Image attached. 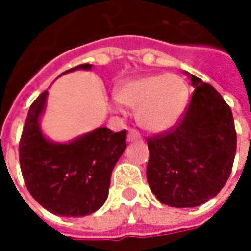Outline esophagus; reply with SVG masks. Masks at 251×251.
I'll return each mask as SVG.
<instances>
[{
	"mask_svg": "<svg viewBox=\"0 0 251 251\" xmlns=\"http://www.w3.org/2000/svg\"><path fill=\"white\" fill-rule=\"evenodd\" d=\"M140 140H141V134L134 129H130L127 133V141H140Z\"/></svg>",
	"mask_w": 251,
	"mask_h": 251,
	"instance_id": "34e87169",
	"label": "esophagus"
}]
</instances>
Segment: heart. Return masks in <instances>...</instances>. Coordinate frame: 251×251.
<instances>
[{"label": "heart", "mask_w": 251, "mask_h": 251, "mask_svg": "<svg viewBox=\"0 0 251 251\" xmlns=\"http://www.w3.org/2000/svg\"><path fill=\"white\" fill-rule=\"evenodd\" d=\"M118 102L137 110L138 124L153 133L172 129L188 99V86L183 77L168 72L127 80L117 90Z\"/></svg>", "instance_id": "b5f03b06"}]
</instances>
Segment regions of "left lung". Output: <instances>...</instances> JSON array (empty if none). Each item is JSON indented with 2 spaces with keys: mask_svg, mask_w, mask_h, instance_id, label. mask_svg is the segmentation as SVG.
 Segmentation results:
<instances>
[{
  "mask_svg": "<svg viewBox=\"0 0 251 251\" xmlns=\"http://www.w3.org/2000/svg\"><path fill=\"white\" fill-rule=\"evenodd\" d=\"M185 74L195 90L184 117L168 131L148 138L151 191L176 208L196 207L219 194L237 151L230 106L211 84Z\"/></svg>",
  "mask_w": 251,
  "mask_h": 251,
  "instance_id": "1",
  "label": "left lung"
}]
</instances>
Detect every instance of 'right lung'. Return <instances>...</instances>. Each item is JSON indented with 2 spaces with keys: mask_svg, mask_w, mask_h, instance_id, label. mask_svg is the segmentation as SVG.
Listing matches in <instances>:
<instances>
[{
  "mask_svg": "<svg viewBox=\"0 0 251 251\" xmlns=\"http://www.w3.org/2000/svg\"><path fill=\"white\" fill-rule=\"evenodd\" d=\"M75 70H91L80 64ZM48 91L30 104L19 145L21 174L33 199L52 214L90 215L107 199L114 165L126 149V130L98 127L67 144L47 140L40 115Z\"/></svg>",
  "mask_w": 251,
  "mask_h": 251,
  "instance_id": "add662e5",
  "label": "right lung"
}]
</instances>
